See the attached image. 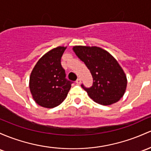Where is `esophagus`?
I'll list each match as a JSON object with an SVG mask.
<instances>
[{"mask_svg":"<svg viewBox=\"0 0 151 151\" xmlns=\"http://www.w3.org/2000/svg\"><path fill=\"white\" fill-rule=\"evenodd\" d=\"M81 82H82V79H81L80 78H78L77 79V81H76V83H77V84H80Z\"/></svg>","mask_w":151,"mask_h":151,"instance_id":"34e87169","label":"esophagus"}]
</instances>
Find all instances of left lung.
I'll list each match as a JSON object with an SVG mask.
<instances>
[{
	"instance_id": "obj_1",
	"label": "left lung",
	"mask_w": 151,
	"mask_h": 151,
	"mask_svg": "<svg viewBox=\"0 0 151 151\" xmlns=\"http://www.w3.org/2000/svg\"><path fill=\"white\" fill-rule=\"evenodd\" d=\"M73 51L84 62L93 77L89 88L82 87L97 103L110 105L118 102L125 94L127 77L117 61L107 51L97 46H74Z\"/></svg>"
}]
</instances>
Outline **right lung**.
Listing matches in <instances>:
<instances>
[{"mask_svg": "<svg viewBox=\"0 0 151 151\" xmlns=\"http://www.w3.org/2000/svg\"><path fill=\"white\" fill-rule=\"evenodd\" d=\"M67 47L58 46L39 59L30 75L29 88L33 99L46 108L59 105L66 99L72 82L67 80L61 58Z\"/></svg>", "mask_w": 151, "mask_h": 151, "instance_id": "obj_1", "label": "right lung"}]
</instances>
